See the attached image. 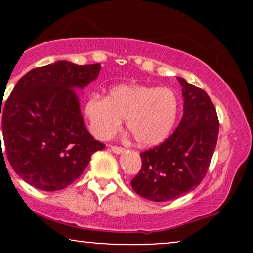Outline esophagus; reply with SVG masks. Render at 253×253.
I'll return each instance as SVG.
<instances>
[{
	"label": "esophagus",
	"mask_w": 253,
	"mask_h": 253,
	"mask_svg": "<svg viewBox=\"0 0 253 253\" xmlns=\"http://www.w3.org/2000/svg\"><path fill=\"white\" fill-rule=\"evenodd\" d=\"M110 150H112V152H114L115 155H121V153L125 152V149L119 146H110Z\"/></svg>",
	"instance_id": "34e87169"
}]
</instances>
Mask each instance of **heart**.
I'll list each match as a JSON object with an SVG mask.
<instances>
[{"mask_svg": "<svg viewBox=\"0 0 253 253\" xmlns=\"http://www.w3.org/2000/svg\"><path fill=\"white\" fill-rule=\"evenodd\" d=\"M177 115L178 97L167 86L119 84L109 90L107 97L94 94L84 104V117L95 138L109 139L125 119L126 128L143 147L164 141L175 126Z\"/></svg>", "mask_w": 253, "mask_h": 253, "instance_id": "obj_1", "label": "heart"}]
</instances>
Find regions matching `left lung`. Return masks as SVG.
Returning a JSON list of instances; mask_svg holds the SVG:
<instances>
[{
    "label": "left lung",
    "instance_id": "obj_1",
    "mask_svg": "<svg viewBox=\"0 0 253 253\" xmlns=\"http://www.w3.org/2000/svg\"><path fill=\"white\" fill-rule=\"evenodd\" d=\"M182 86L183 117L164 143L141 152V170L133 190L155 202L175 200L194 190L208 171L215 150L219 120L207 92L177 77Z\"/></svg>",
    "mask_w": 253,
    "mask_h": 253
}]
</instances>
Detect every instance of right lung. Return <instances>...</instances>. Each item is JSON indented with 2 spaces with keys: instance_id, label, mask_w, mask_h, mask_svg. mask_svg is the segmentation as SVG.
Returning a JSON list of instances; mask_svg holds the SVG:
<instances>
[{
  "instance_id": "add662e5",
  "label": "right lung",
  "mask_w": 253,
  "mask_h": 253,
  "mask_svg": "<svg viewBox=\"0 0 253 253\" xmlns=\"http://www.w3.org/2000/svg\"><path fill=\"white\" fill-rule=\"evenodd\" d=\"M100 70L101 64L66 60L36 68L20 78L0 107L5 155L32 187L64 189L82 175L91 156L104 149L86 129L76 92L96 80ZM4 151L0 141L1 156Z\"/></svg>"
}]
</instances>
